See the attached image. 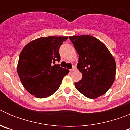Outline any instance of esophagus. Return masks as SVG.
Listing matches in <instances>:
<instances>
[{
	"instance_id": "34e87169",
	"label": "esophagus",
	"mask_w": 130,
	"mask_h": 130,
	"mask_svg": "<svg viewBox=\"0 0 130 130\" xmlns=\"http://www.w3.org/2000/svg\"><path fill=\"white\" fill-rule=\"evenodd\" d=\"M76 67H75V66H73V67H72V68L70 70V72H75V70H76Z\"/></svg>"
}]
</instances>
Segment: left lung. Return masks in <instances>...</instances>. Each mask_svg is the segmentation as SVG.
I'll use <instances>...</instances> for the list:
<instances>
[{
	"mask_svg": "<svg viewBox=\"0 0 130 130\" xmlns=\"http://www.w3.org/2000/svg\"><path fill=\"white\" fill-rule=\"evenodd\" d=\"M79 55L77 68L82 79L75 88L85 97L94 99L105 94L115 79L116 63L109 49L92 36H69Z\"/></svg>",
	"mask_w": 130,
	"mask_h": 130,
	"instance_id": "8db88e82",
	"label": "left lung"
}]
</instances>
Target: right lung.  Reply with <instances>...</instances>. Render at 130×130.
Masks as SVG:
<instances>
[{"mask_svg":"<svg viewBox=\"0 0 130 130\" xmlns=\"http://www.w3.org/2000/svg\"><path fill=\"white\" fill-rule=\"evenodd\" d=\"M66 36H48L34 40L23 49L18 71L26 90L38 98H47L57 91L69 70L55 64L60 60L59 48Z\"/></svg>","mask_w":130,"mask_h":130,"instance_id":"1","label":"right lung"}]
</instances>
